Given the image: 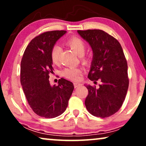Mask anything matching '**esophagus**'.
I'll use <instances>...</instances> for the list:
<instances>
[{
    "label": "esophagus",
    "mask_w": 146,
    "mask_h": 146,
    "mask_svg": "<svg viewBox=\"0 0 146 146\" xmlns=\"http://www.w3.org/2000/svg\"><path fill=\"white\" fill-rule=\"evenodd\" d=\"M81 85H82L81 84H80L78 82H74V86L75 88L78 87V86H81Z\"/></svg>",
    "instance_id": "1"
}]
</instances>
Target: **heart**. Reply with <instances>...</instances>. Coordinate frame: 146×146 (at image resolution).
<instances>
[{
  "mask_svg": "<svg viewBox=\"0 0 146 146\" xmlns=\"http://www.w3.org/2000/svg\"><path fill=\"white\" fill-rule=\"evenodd\" d=\"M66 43L77 54L80 56L82 62L87 64L88 62V58L84 54L86 49V44L84 41L80 38L73 36L70 37L66 41ZM61 48L58 46L55 45L52 47L50 52L51 60L53 64H57L59 62L60 56ZM82 70L77 67H68L66 68L62 72V75L66 78L72 80H78L80 78Z\"/></svg>",
  "mask_w": 146,
  "mask_h": 146,
  "instance_id": "1",
  "label": "heart"
}]
</instances>
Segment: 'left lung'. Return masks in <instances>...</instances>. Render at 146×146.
Returning <instances> with one entry per match:
<instances>
[{
    "instance_id": "1",
    "label": "left lung",
    "mask_w": 146,
    "mask_h": 146,
    "mask_svg": "<svg viewBox=\"0 0 146 146\" xmlns=\"http://www.w3.org/2000/svg\"><path fill=\"white\" fill-rule=\"evenodd\" d=\"M92 48L94 56L88 78L101 81L98 88L88 85L85 106L94 116H111L121 107L129 86L127 64L121 44L102 30L78 31Z\"/></svg>"
}]
</instances>
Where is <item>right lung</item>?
I'll use <instances>...</instances> for the list:
<instances>
[{
  "mask_svg": "<svg viewBox=\"0 0 146 146\" xmlns=\"http://www.w3.org/2000/svg\"><path fill=\"white\" fill-rule=\"evenodd\" d=\"M65 31H48L38 35L26 48L21 64V83L28 103L36 114L53 118L66 110L74 90L73 84L64 78L51 86L53 73L50 52Z\"/></svg>",
  "mask_w": 146,
  "mask_h": 146,
  "instance_id": "obj_1",
  "label": "right lung"
}]
</instances>
